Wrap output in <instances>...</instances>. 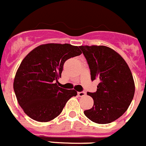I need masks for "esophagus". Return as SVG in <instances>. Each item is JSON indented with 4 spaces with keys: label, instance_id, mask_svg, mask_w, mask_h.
I'll return each instance as SVG.
<instances>
[{
    "label": "esophagus",
    "instance_id": "1",
    "mask_svg": "<svg viewBox=\"0 0 146 146\" xmlns=\"http://www.w3.org/2000/svg\"><path fill=\"white\" fill-rule=\"evenodd\" d=\"M78 94L79 97H83V96L86 94V92H78Z\"/></svg>",
    "mask_w": 146,
    "mask_h": 146
}]
</instances>
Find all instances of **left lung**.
Wrapping results in <instances>:
<instances>
[{
  "label": "left lung",
  "mask_w": 146,
  "mask_h": 146,
  "mask_svg": "<svg viewBox=\"0 0 146 146\" xmlns=\"http://www.w3.org/2000/svg\"><path fill=\"white\" fill-rule=\"evenodd\" d=\"M91 72V79L100 80L97 92L87 94L94 100L84 114L92 121L107 124L123 115L132 101L134 79L125 60L105 46H80Z\"/></svg>",
  "instance_id": "left-lung-1"
}]
</instances>
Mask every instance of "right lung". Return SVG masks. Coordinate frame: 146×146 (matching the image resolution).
Listing matches in <instances>:
<instances>
[{
  "mask_svg": "<svg viewBox=\"0 0 146 146\" xmlns=\"http://www.w3.org/2000/svg\"><path fill=\"white\" fill-rule=\"evenodd\" d=\"M81 54L79 47L68 43H47L25 57L13 83L17 102L25 114L38 122L50 121L60 114L77 92L59 87L58 80L66 60Z\"/></svg>",
  "mask_w": 146,
  "mask_h": 146,
  "instance_id": "1",
  "label": "right lung"
}]
</instances>
